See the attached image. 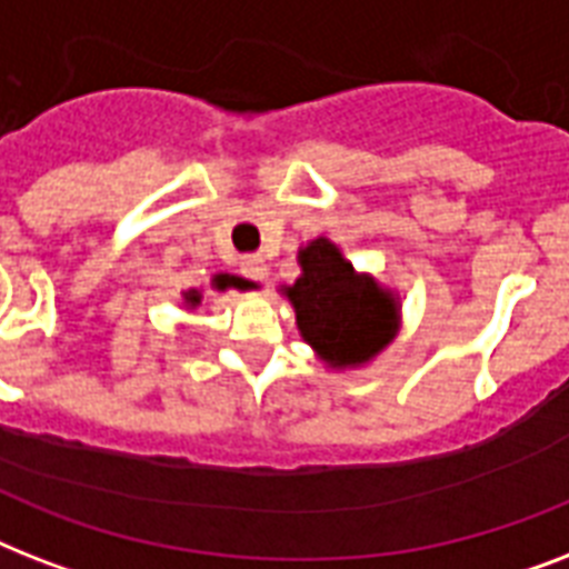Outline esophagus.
<instances>
[{
	"label": "esophagus",
	"mask_w": 569,
	"mask_h": 569,
	"mask_svg": "<svg viewBox=\"0 0 569 569\" xmlns=\"http://www.w3.org/2000/svg\"><path fill=\"white\" fill-rule=\"evenodd\" d=\"M244 274L253 277V280H266V262H262V259H248V262H244Z\"/></svg>",
	"instance_id": "esophagus-1"
}]
</instances>
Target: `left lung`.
<instances>
[{
  "label": "left lung",
  "mask_w": 569,
  "mask_h": 569,
  "mask_svg": "<svg viewBox=\"0 0 569 569\" xmlns=\"http://www.w3.org/2000/svg\"><path fill=\"white\" fill-rule=\"evenodd\" d=\"M301 274L280 295L292 303L295 325L316 360L330 372L375 363L401 330V298L369 271H357L328 236L298 250Z\"/></svg>",
  "instance_id": "obj_1"
}]
</instances>
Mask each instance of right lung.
Segmentation results:
<instances>
[{"label":"right lung","mask_w":569,"mask_h":569,"mask_svg":"<svg viewBox=\"0 0 569 569\" xmlns=\"http://www.w3.org/2000/svg\"><path fill=\"white\" fill-rule=\"evenodd\" d=\"M209 286H212L214 292H230V289L250 292V289H259L253 280H244V277H239V274H227V271H218V274H212ZM200 303H203V289H182V307H186V310L194 312Z\"/></svg>","instance_id":"right-lung-1"}]
</instances>
